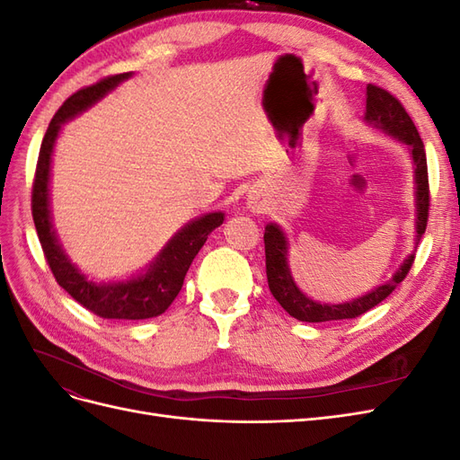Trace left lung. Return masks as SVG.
Segmentation results:
<instances>
[{
	"label": "left lung",
	"instance_id": "8db88e82",
	"mask_svg": "<svg viewBox=\"0 0 460 460\" xmlns=\"http://www.w3.org/2000/svg\"><path fill=\"white\" fill-rule=\"evenodd\" d=\"M365 120L372 127L384 130L385 134L397 137L399 142L409 146V151L414 161V180H416V245H419L422 234L428 225V208H429V186H428V164L422 137L416 130L412 119L401 105L397 97L387 90L368 84L367 86V113ZM264 255H267V280L274 299L282 305L286 313L301 323H330V320L357 318L365 314L376 305L382 303L392 291L405 280L412 262L414 252L402 261L394 278L384 286L372 289L370 294L353 299L349 303H318L307 297L296 286L288 267V238L276 225H267L264 228Z\"/></svg>",
	"mask_w": 460,
	"mask_h": 460
}]
</instances>
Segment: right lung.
Listing matches in <instances>:
<instances>
[{
    "mask_svg": "<svg viewBox=\"0 0 460 460\" xmlns=\"http://www.w3.org/2000/svg\"><path fill=\"white\" fill-rule=\"evenodd\" d=\"M132 73H122L107 76L92 86H86L73 93L59 107L51 119L44 142L40 147L34 184H32V218L36 225L38 238L44 249L46 261L58 284L68 296L76 299L82 307L102 318L119 320H144L163 314L171 307V303L182 289L186 272L191 261L196 259L199 249L207 242L208 234L218 228L225 220V213H208L191 220L182 230L174 234V238L166 243L157 259L149 264V269L127 282L115 284H95L82 274L71 259L66 257L58 242L51 215H49V169L51 153L55 140L63 124L86 111L97 100L113 90L122 80L130 78Z\"/></svg>",
    "mask_w": 460,
    "mask_h": 460,
    "instance_id": "obj_1",
    "label": "right lung"
}]
</instances>
